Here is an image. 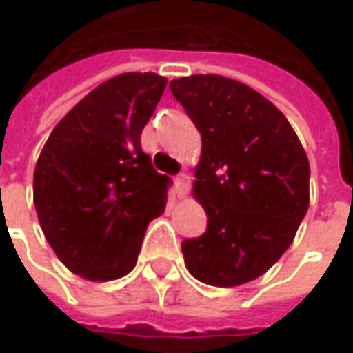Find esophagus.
Masks as SVG:
<instances>
[{"label":"esophagus","mask_w":353,"mask_h":353,"mask_svg":"<svg viewBox=\"0 0 353 353\" xmlns=\"http://www.w3.org/2000/svg\"><path fill=\"white\" fill-rule=\"evenodd\" d=\"M174 188H176V194L181 196V199H185L186 194H188V188H190V176L188 174H179L176 179H174Z\"/></svg>","instance_id":"34e87169"}]
</instances>
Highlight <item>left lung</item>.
<instances>
[{
  "label": "left lung",
  "mask_w": 353,
  "mask_h": 353,
  "mask_svg": "<svg viewBox=\"0 0 353 353\" xmlns=\"http://www.w3.org/2000/svg\"><path fill=\"white\" fill-rule=\"evenodd\" d=\"M203 139L192 194L206 232L181 244L186 270L232 288L270 270L310 204V163L288 119L252 87L222 75L170 81Z\"/></svg>",
  "instance_id": "1"
}]
</instances>
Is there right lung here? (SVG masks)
Instances as JSON below:
<instances>
[{
	"label": "right lung",
	"mask_w": 353,
	"mask_h": 353,
	"mask_svg": "<svg viewBox=\"0 0 353 353\" xmlns=\"http://www.w3.org/2000/svg\"><path fill=\"white\" fill-rule=\"evenodd\" d=\"M167 79L123 73L101 83L57 123L33 172V203L45 238L85 280L109 282L137 264L168 181L141 149V132Z\"/></svg>",
	"instance_id": "obj_1"
}]
</instances>
